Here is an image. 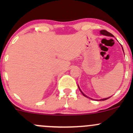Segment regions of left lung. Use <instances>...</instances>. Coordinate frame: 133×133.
Here are the masks:
<instances>
[{
    "instance_id": "8db88e82",
    "label": "left lung",
    "mask_w": 133,
    "mask_h": 133,
    "mask_svg": "<svg viewBox=\"0 0 133 133\" xmlns=\"http://www.w3.org/2000/svg\"><path fill=\"white\" fill-rule=\"evenodd\" d=\"M100 32H101V34H103V35H104V36H111V37H113V35L112 34H111L110 32H108L107 31V30H101L100 31ZM122 48H123V47H122ZM78 88H79V86H78ZM79 90H80V91L81 92V93L82 94V95L83 96H84L85 97H87V96L85 95L84 94L83 92H82L81 91V89H79ZM109 97H108V98H105V99H101V100H102V101H105V100H106V99H109ZM91 99V98H90Z\"/></svg>"
}]
</instances>
